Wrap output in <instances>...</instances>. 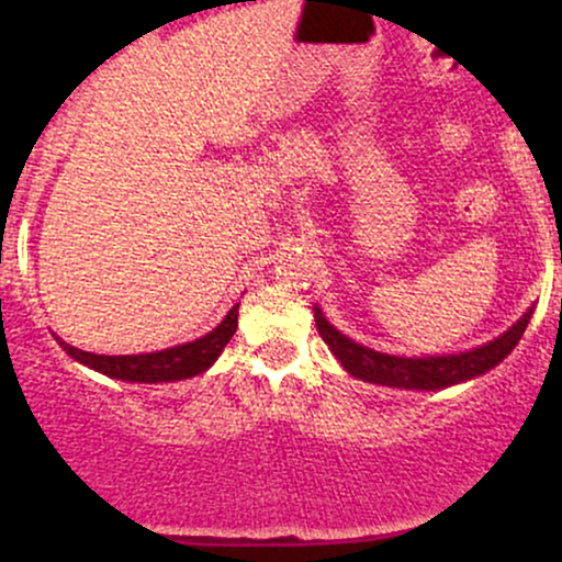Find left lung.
Masks as SVG:
<instances>
[{
    "label": "left lung",
    "instance_id": "left-lung-1",
    "mask_svg": "<svg viewBox=\"0 0 562 562\" xmlns=\"http://www.w3.org/2000/svg\"><path fill=\"white\" fill-rule=\"evenodd\" d=\"M533 308L515 322L507 333L499 338L488 340L486 346L473 348V351L462 353H443V357H393V353H380L375 348H367L362 344H353L344 333L322 317L319 308H314V322L330 351L335 353L348 375L364 380V383L391 385V389H409V391H438L449 389V385L465 383L479 375H486L492 367H496L502 359L518 346L520 335L526 333L528 319H531Z\"/></svg>",
    "mask_w": 562,
    "mask_h": 562
}]
</instances>
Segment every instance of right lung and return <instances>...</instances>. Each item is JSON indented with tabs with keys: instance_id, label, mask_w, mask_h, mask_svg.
I'll use <instances>...</instances> for the list:
<instances>
[{
	"instance_id": "obj_1",
	"label": "right lung",
	"mask_w": 562,
	"mask_h": 562,
	"mask_svg": "<svg viewBox=\"0 0 562 562\" xmlns=\"http://www.w3.org/2000/svg\"><path fill=\"white\" fill-rule=\"evenodd\" d=\"M240 306V303H237ZM237 306L229 308L227 317L222 325L205 333L203 338L192 340V344H182L173 348H164V351L153 353H128V357H105V353L81 351V348L63 344L66 353L76 359V362L92 367V370L102 372V375L115 380H128V383H173V380L195 378L200 372L209 370L216 362L218 353L229 344V338L237 330Z\"/></svg>"
}]
</instances>
